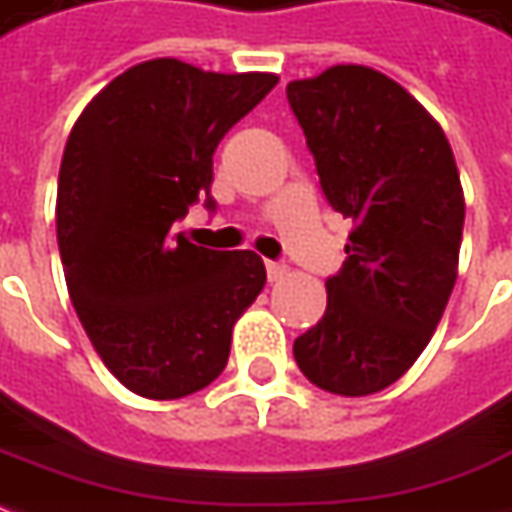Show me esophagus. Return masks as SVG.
<instances>
[{
    "label": "esophagus",
    "instance_id": "1",
    "mask_svg": "<svg viewBox=\"0 0 512 512\" xmlns=\"http://www.w3.org/2000/svg\"><path fill=\"white\" fill-rule=\"evenodd\" d=\"M264 267H267V279L270 281H279L287 276V264L281 262V259H267Z\"/></svg>",
    "mask_w": 512,
    "mask_h": 512
}]
</instances>
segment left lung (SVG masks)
Wrapping results in <instances>:
<instances>
[{
    "label": "left lung",
    "instance_id": "obj_1",
    "mask_svg": "<svg viewBox=\"0 0 512 512\" xmlns=\"http://www.w3.org/2000/svg\"><path fill=\"white\" fill-rule=\"evenodd\" d=\"M321 191L355 222L324 318L293 344L318 389L375 394L420 358L456 281L465 200L440 123L383 72L338 64L290 81Z\"/></svg>",
    "mask_w": 512,
    "mask_h": 512
}]
</instances>
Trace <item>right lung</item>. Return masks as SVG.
<instances>
[{
  "label": "right lung",
  "mask_w": 512,
  "mask_h": 512,
  "mask_svg": "<svg viewBox=\"0 0 512 512\" xmlns=\"http://www.w3.org/2000/svg\"><path fill=\"white\" fill-rule=\"evenodd\" d=\"M279 84L270 72H202L154 58L106 84L72 126L56 231L72 307L129 392L177 400L231 355L236 318L262 293L253 250L191 245L174 222L214 211V152Z\"/></svg>",
  "instance_id": "right-lung-1"
}]
</instances>
